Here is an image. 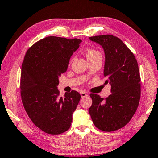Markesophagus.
I'll list each match as a JSON object with an SVG mask.
<instances>
[{"label": "esophagus", "instance_id": "esophagus-1", "mask_svg": "<svg viewBox=\"0 0 158 158\" xmlns=\"http://www.w3.org/2000/svg\"><path fill=\"white\" fill-rule=\"evenodd\" d=\"M81 96L82 98H83V97H87L88 94H86V92H85V91H81Z\"/></svg>", "mask_w": 158, "mask_h": 158}]
</instances>
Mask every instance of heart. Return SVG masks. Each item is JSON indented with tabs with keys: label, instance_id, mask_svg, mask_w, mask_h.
<instances>
[{
	"label": "heart",
	"instance_id": "heart-1",
	"mask_svg": "<svg viewBox=\"0 0 158 158\" xmlns=\"http://www.w3.org/2000/svg\"><path fill=\"white\" fill-rule=\"evenodd\" d=\"M85 56H86V58L88 60H89V59H94L95 58V57L102 56V55L98 51L95 50V49L89 48L87 49L86 52H85Z\"/></svg>",
	"mask_w": 158,
	"mask_h": 158
}]
</instances>
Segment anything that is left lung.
<instances>
[{
  "instance_id": "left-lung-1",
  "label": "left lung",
  "mask_w": 158,
  "mask_h": 158,
  "mask_svg": "<svg viewBox=\"0 0 158 158\" xmlns=\"http://www.w3.org/2000/svg\"><path fill=\"white\" fill-rule=\"evenodd\" d=\"M103 48L104 76L111 85V94L104 99L91 94L89 109L94 126L103 131H114L130 121L139 106L140 74L134 55L120 38L112 35L90 37Z\"/></svg>"
}]
</instances>
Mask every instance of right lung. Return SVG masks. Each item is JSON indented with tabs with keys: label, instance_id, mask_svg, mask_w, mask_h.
I'll return each mask as SVG.
<instances>
[{
	"label": "right lung",
	"instance_id": "1",
	"mask_svg": "<svg viewBox=\"0 0 158 158\" xmlns=\"http://www.w3.org/2000/svg\"><path fill=\"white\" fill-rule=\"evenodd\" d=\"M81 42L77 38L46 37L32 45L24 58L20 82L22 103L32 123L47 134H62L71 126L81 95L72 91L60 97L57 85Z\"/></svg>",
	"mask_w": 158,
	"mask_h": 158
}]
</instances>
